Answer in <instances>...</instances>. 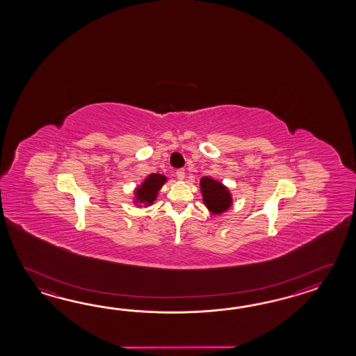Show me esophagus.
<instances>
[{
	"mask_svg": "<svg viewBox=\"0 0 356 356\" xmlns=\"http://www.w3.org/2000/svg\"><path fill=\"white\" fill-rule=\"evenodd\" d=\"M175 175H177V178H178L179 181L184 179V175H186V173H184V169H178V170L175 172Z\"/></svg>",
	"mask_w": 356,
	"mask_h": 356,
	"instance_id": "1",
	"label": "esophagus"
}]
</instances>
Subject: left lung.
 Returning a JSON list of instances; mask_svg holds the SVG:
<instances>
[{
    "label": "left lung",
    "mask_w": 356,
    "mask_h": 356,
    "mask_svg": "<svg viewBox=\"0 0 356 356\" xmlns=\"http://www.w3.org/2000/svg\"><path fill=\"white\" fill-rule=\"evenodd\" d=\"M200 188L204 206L211 211V213H222L233 204V198L229 189L222 183L215 181L210 177L201 178Z\"/></svg>",
    "instance_id": "obj_1"
}]
</instances>
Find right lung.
I'll return each instance as SVG.
<instances>
[{"instance_id":"add662e5","label":"right lung","mask_w":356,"mask_h":356,"mask_svg":"<svg viewBox=\"0 0 356 356\" xmlns=\"http://www.w3.org/2000/svg\"><path fill=\"white\" fill-rule=\"evenodd\" d=\"M167 181V177L158 173L149 175L135 191V204H144L145 206L152 204L158 196V192Z\"/></svg>"}]
</instances>
